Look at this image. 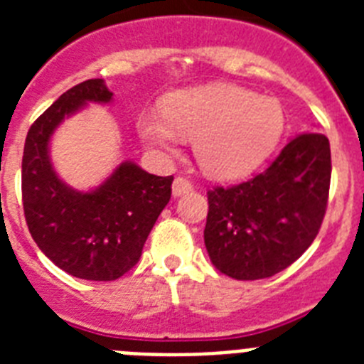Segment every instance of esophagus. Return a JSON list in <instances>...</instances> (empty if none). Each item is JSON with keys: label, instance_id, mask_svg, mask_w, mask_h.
<instances>
[{"label": "esophagus", "instance_id": "34e87169", "mask_svg": "<svg viewBox=\"0 0 364 364\" xmlns=\"http://www.w3.org/2000/svg\"><path fill=\"white\" fill-rule=\"evenodd\" d=\"M191 189L193 184L186 178V176H176L175 182H173V195H175V197H180V195H184V193H189Z\"/></svg>", "mask_w": 364, "mask_h": 364}]
</instances>
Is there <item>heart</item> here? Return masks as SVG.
Instances as JSON below:
<instances>
[{
    "label": "heart",
    "instance_id": "b5f03b06",
    "mask_svg": "<svg viewBox=\"0 0 364 364\" xmlns=\"http://www.w3.org/2000/svg\"><path fill=\"white\" fill-rule=\"evenodd\" d=\"M138 129L147 144L167 153L178 149L180 136L195 140L202 169L213 178L235 180L250 175L275 149L284 111L275 98L213 83L169 95L164 112H144Z\"/></svg>",
    "mask_w": 364,
    "mask_h": 364
}]
</instances>
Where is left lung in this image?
Returning a JSON list of instances; mask_svg holds the SVG:
<instances>
[{
    "instance_id": "8db88e82",
    "label": "left lung",
    "mask_w": 364,
    "mask_h": 364,
    "mask_svg": "<svg viewBox=\"0 0 364 364\" xmlns=\"http://www.w3.org/2000/svg\"><path fill=\"white\" fill-rule=\"evenodd\" d=\"M330 176L328 138L306 133L253 178L210 189L204 242L215 268L237 281H257L294 264L319 233Z\"/></svg>"
}]
</instances>
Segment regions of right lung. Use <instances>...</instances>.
I'll list each match as a JSON object with an SVG mask.
<instances>
[{
  "label": "right lung",
  "mask_w": 364,
  "mask_h": 364,
  "mask_svg": "<svg viewBox=\"0 0 364 364\" xmlns=\"http://www.w3.org/2000/svg\"><path fill=\"white\" fill-rule=\"evenodd\" d=\"M104 80H85L50 105L28 129L21 160V200L32 239L73 277L117 281L142 255L154 222L171 198L173 176L124 162L98 189L80 193L58 178L49 140L85 102H109Z\"/></svg>",
  "instance_id": "add662e5"
}]
</instances>
